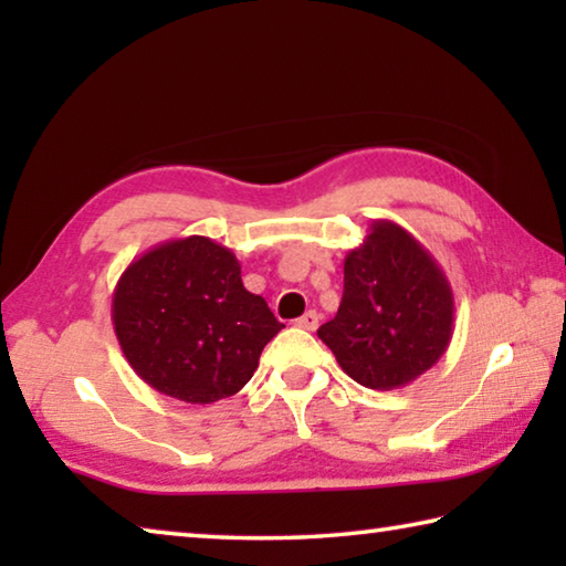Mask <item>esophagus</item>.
Returning <instances> with one entry per match:
<instances>
[{
    "label": "esophagus",
    "mask_w": 566,
    "mask_h": 566,
    "mask_svg": "<svg viewBox=\"0 0 566 566\" xmlns=\"http://www.w3.org/2000/svg\"><path fill=\"white\" fill-rule=\"evenodd\" d=\"M296 327H302V329H306V332H314L319 327V314L314 312V310H310V312H304L300 319H296Z\"/></svg>",
    "instance_id": "1"
}]
</instances>
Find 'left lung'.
<instances>
[{
  "mask_svg": "<svg viewBox=\"0 0 566 566\" xmlns=\"http://www.w3.org/2000/svg\"><path fill=\"white\" fill-rule=\"evenodd\" d=\"M454 332V294L442 266L389 219H375L344 256L337 317L317 329L361 387H407L442 359Z\"/></svg>",
  "mask_w": 566,
  "mask_h": 566,
  "instance_id": "obj_1",
  "label": "left lung"
}]
</instances>
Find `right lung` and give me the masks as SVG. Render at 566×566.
I'll return each mask as SVG.
<instances>
[{
	"label": "right lung",
	"mask_w": 566,
	"mask_h": 566,
	"mask_svg": "<svg viewBox=\"0 0 566 566\" xmlns=\"http://www.w3.org/2000/svg\"><path fill=\"white\" fill-rule=\"evenodd\" d=\"M112 322L139 379L187 405L237 395L284 327L244 290L232 249L199 234L137 256L114 286Z\"/></svg>",
	"instance_id": "right-lung-1"
}]
</instances>
